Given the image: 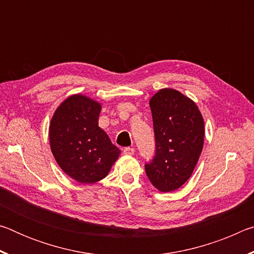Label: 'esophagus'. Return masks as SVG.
I'll use <instances>...</instances> for the list:
<instances>
[{
	"label": "esophagus",
	"instance_id": "obj_1",
	"mask_svg": "<svg viewBox=\"0 0 254 254\" xmlns=\"http://www.w3.org/2000/svg\"><path fill=\"white\" fill-rule=\"evenodd\" d=\"M123 153L127 154V156H133V154H134V149L130 148V147L124 148L123 149Z\"/></svg>",
	"mask_w": 254,
	"mask_h": 254
}]
</instances>
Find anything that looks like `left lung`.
Returning <instances> with one entry per match:
<instances>
[{"instance_id": "8db88e82", "label": "left lung", "mask_w": 254, "mask_h": 254, "mask_svg": "<svg viewBox=\"0 0 254 254\" xmlns=\"http://www.w3.org/2000/svg\"><path fill=\"white\" fill-rule=\"evenodd\" d=\"M156 156L145 174L159 191H174L190 178L204 145V119L196 103L174 88H162L149 101Z\"/></svg>"}]
</instances>
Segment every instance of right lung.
<instances>
[{
	"mask_svg": "<svg viewBox=\"0 0 254 254\" xmlns=\"http://www.w3.org/2000/svg\"><path fill=\"white\" fill-rule=\"evenodd\" d=\"M101 110V103L74 94L60 103L50 121L51 152L64 173L80 184L105 178L121 154L98 127Z\"/></svg>",
	"mask_w": 254,
	"mask_h": 254,
	"instance_id": "1",
	"label": "right lung"
}]
</instances>
